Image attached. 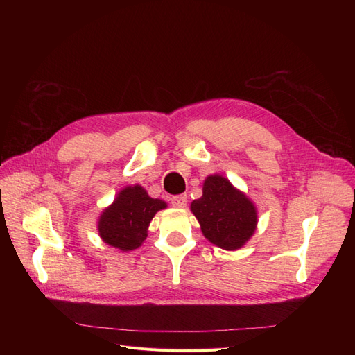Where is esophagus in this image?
Returning a JSON list of instances; mask_svg holds the SVG:
<instances>
[{
	"mask_svg": "<svg viewBox=\"0 0 355 355\" xmlns=\"http://www.w3.org/2000/svg\"><path fill=\"white\" fill-rule=\"evenodd\" d=\"M170 202H171V206H175V207H185L187 202H188V198H187V196L180 194V196L171 197Z\"/></svg>",
	"mask_w": 355,
	"mask_h": 355,
	"instance_id": "obj_1",
	"label": "esophagus"
}]
</instances>
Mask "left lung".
<instances>
[{"label": "left lung", "mask_w": 355, "mask_h": 355, "mask_svg": "<svg viewBox=\"0 0 355 355\" xmlns=\"http://www.w3.org/2000/svg\"><path fill=\"white\" fill-rule=\"evenodd\" d=\"M191 211L200 222L204 237L225 250L243 247L257 225L254 204L219 175L204 180L202 196L191 202Z\"/></svg>", "instance_id": "8db88e82"}]
</instances>
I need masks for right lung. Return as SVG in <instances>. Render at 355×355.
<instances>
[{
    "label": "right lung",
    "mask_w": 355,
    "mask_h": 355,
    "mask_svg": "<svg viewBox=\"0 0 355 355\" xmlns=\"http://www.w3.org/2000/svg\"><path fill=\"white\" fill-rule=\"evenodd\" d=\"M166 207V201L151 198L141 185L125 187L101 214V239L121 252L135 250L145 241L155 213Z\"/></svg>",
    "instance_id": "add662e5"
}]
</instances>
